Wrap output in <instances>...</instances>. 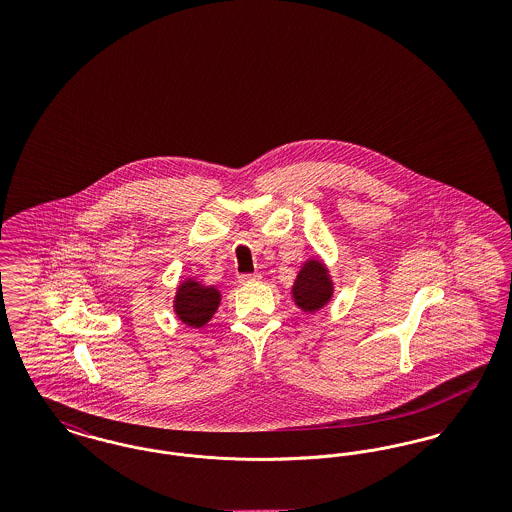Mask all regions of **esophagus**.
I'll list each match as a JSON object with an SVG mask.
<instances>
[{
    "label": "esophagus",
    "mask_w": 512,
    "mask_h": 512,
    "mask_svg": "<svg viewBox=\"0 0 512 512\" xmlns=\"http://www.w3.org/2000/svg\"><path fill=\"white\" fill-rule=\"evenodd\" d=\"M259 280H261V274H259V272L242 274V276H240V284H251V282H259Z\"/></svg>",
    "instance_id": "obj_1"
}]
</instances>
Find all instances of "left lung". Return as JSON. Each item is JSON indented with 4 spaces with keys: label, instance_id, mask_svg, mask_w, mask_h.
Returning <instances> with one entry per match:
<instances>
[{
    "label": "left lung",
    "instance_id": "left-lung-1",
    "mask_svg": "<svg viewBox=\"0 0 512 512\" xmlns=\"http://www.w3.org/2000/svg\"><path fill=\"white\" fill-rule=\"evenodd\" d=\"M292 293L303 311L322 309L332 297V280L326 267L318 259L307 261L293 282Z\"/></svg>",
    "mask_w": 512,
    "mask_h": 512
}]
</instances>
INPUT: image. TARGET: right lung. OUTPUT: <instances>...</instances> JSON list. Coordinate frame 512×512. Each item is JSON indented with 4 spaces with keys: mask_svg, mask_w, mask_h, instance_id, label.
<instances>
[{
    "mask_svg": "<svg viewBox=\"0 0 512 512\" xmlns=\"http://www.w3.org/2000/svg\"><path fill=\"white\" fill-rule=\"evenodd\" d=\"M219 303V290L213 286H201L195 280H186L178 286L174 297V313L184 324L199 328L211 320Z\"/></svg>",
    "mask_w": 512,
    "mask_h": 512,
    "instance_id": "obj_1",
    "label": "right lung"
}]
</instances>
